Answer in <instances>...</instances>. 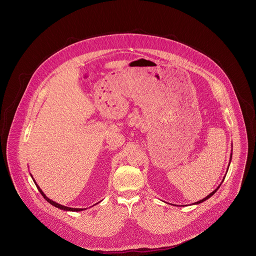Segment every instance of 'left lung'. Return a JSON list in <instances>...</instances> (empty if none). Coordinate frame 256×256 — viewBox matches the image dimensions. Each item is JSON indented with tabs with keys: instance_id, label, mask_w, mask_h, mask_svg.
I'll list each match as a JSON object with an SVG mask.
<instances>
[{
	"instance_id": "left-lung-1",
	"label": "left lung",
	"mask_w": 256,
	"mask_h": 256,
	"mask_svg": "<svg viewBox=\"0 0 256 256\" xmlns=\"http://www.w3.org/2000/svg\"><path fill=\"white\" fill-rule=\"evenodd\" d=\"M231 159H232V153H231V155H230V163H231ZM230 163H229V165H228V169H229V166H230ZM227 171H228V170H227ZM225 177H226V176H224V178H223V181H224V179H225ZM223 181H222V182H221V184H223ZM221 184H220V186H218V188H216V190H214V192H210V194H208V196H206V198H202V200H198V202H194V204H202V202H204V200H208V198H210V196H214V192H216V190H218V188H220V186H221Z\"/></svg>"
}]
</instances>
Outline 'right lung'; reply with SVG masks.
I'll return each mask as SVG.
<instances>
[{
	"instance_id": "1",
	"label": "right lung",
	"mask_w": 256,
	"mask_h": 256,
	"mask_svg": "<svg viewBox=\"0 0 256 256\" xmlns=\"http://www.w3.org/2000/svg\"><path fill=\"white\" fill-rule=\"evenodd\" d=\"M31 175V174H30ZM31 177H32V179H33V176L31 175ZM33 181H34V184H36V186H38V190H40V192L42 194V196L46 198V202H48L50 204H52L54 206H56V208H60V210H70V212H80V210H86V208H68V206H62V204H58V202H54V200H52L50 198H48L46 194H44V192L42 190V188L38 186V184H36L35 182V180L33 179Z\"/></svg>"
}]
</instances>
